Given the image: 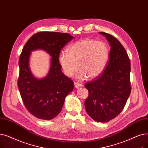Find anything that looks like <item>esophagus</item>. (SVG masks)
I'll return each mask as SVG.
<instances>
[{"mask_svg":"<svg viewBox=\"0 0 148 148\" xmlns=\"http://www.w3.org/2000/svg\"><path fill=\"white\" fill-rule=\"evenodd\" d=\"M74 86L75 88H81L83 86V85L81 83H79V82H74Z\"/></svg>","mask_w":148,"mask_h":148,"instance_id":"1","label":"esophagus"}]
</instances>
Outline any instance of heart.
<instances>
[{"label":"heart","mask_w":148,"mask_h":148,"mask_svg":"<svg viewBox=\"0 0 148 148\" xmlns=\"http://www.w3.org/2000/svg\"><path fill=\"white\" fill-rule=\"evenodd\" d=\"M68 54L62 52L59 57V62L66 76L72 77L79 68L77 74L79 79L86 77L94 79L103 72L110 57L107 45L102 41L83 39L68 47Z\"/></svg>","instance_id":"1"}]
</instances>
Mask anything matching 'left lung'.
Segmentation results:
<instances>
[{"label":"left lung","instance_id":"obj_1","mask_svg":"<svg viewBox=\"0 0 148 148\" xmlns=\"http://www.w3.org/2000/svg\"><path fill=\"white\" fill-rule=\"evenodd\" d=\"M111 47L110 58L105 70L95 80L85 87L89 95L85 101L88 114L97 122H108L123 110L131 93V62L121 43L103 32Z\"/></svg>","mask_w":148,"mask_h":148}]
</instances>
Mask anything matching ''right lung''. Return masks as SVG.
<instances>
[{
	"label": "right lung",
	"instance_id": "1",
	"mask_svg": "<svg viewBox=\"0 0 148 148\" xmlns=\"http://www.w3.org/2000/svg\"><path fill=\"white\" fill-rule=\"evenodd\" d=\"M74 38L68 33L40 32L32 36L22 49L17 84L25 107L38 119L49 120L56 117L74 89L73 81L62 72L59 62L60 50ZM40 49L51 57L49 72L41 79L35 77L29 66L31 52Z\"/></svg>",
	"mask_w": 148,
	"mask_h": 148
}]
</instances>
